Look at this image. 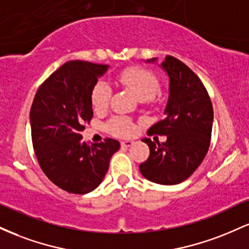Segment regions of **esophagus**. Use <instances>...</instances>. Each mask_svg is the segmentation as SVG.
I'll use <instances>...</instances> for the list:
<instances>
[{
    "instance_id": "obj_1",
    "label": "esophagus",
    "mask_w": 249,
    "mask_h": 249,
    "mask_svg": "<svg viewBox=\"0 0 249 249\" xmlns=\"http://www.w3.org/2000/svg\"><path fill=\"white\" fill-rule=\"evenodd\" d=\"M133 144H134V142H133V141H123V142H121L122 147H125V148H127V147L132 146Z\"/></svg>"
}]
</instances>
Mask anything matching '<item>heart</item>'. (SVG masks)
<instances>
[{
	"label": "heart",
	"mask_w": 249,
	"mask_h": 249,
	"mask_svg": "<svg viewBox=\"0 0 249 249\" xmlns=\"http://www.w3.org/2000/svg\"><path fill=\"white\" fill-rule=\"evenodd\" d=\"M121 84L130 89L142 102L151 101L159 90V81L153 72L144 68L132 67L122 71L118 76ZM111 97V88L107 83L98 82L92 91V107L95 110H103L107 107ZM107 130L116 136L126 137L132 134L134 125L126 117H113L107 124Z\"/></svg>",
	"instance_id": "b5f03b06"
}]
</instances>
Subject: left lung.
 <instances>
[{
	"label": "left lung",
	"mask_w": 249,
	"mask_h": 249,
	"mask_svg": "<svg viewBox=\"0 0 249 249\" xmlns=\"http://www.w3.org/2000/svg\"><path fill=\"white\" fill-rule=\"evenodd\" d=\"M156 63L157 58L147 59ZM160 68L168 76V99L164 119L148 130L166 136L165 142L145 138L150 147L147 160L139 165L144 178L160 185H177L186 180L204 160L210 147L213 107L204 84L187 65L172 56Z\"/></svg>",
	"instance_id": "left-lung-1"
}]
</instances>
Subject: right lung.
Listing matches in <instances>:
<instances>
[{
    "label": "right lung",
    "instance_id": "1",
    "mask_svg": "<svg viewBox=\"0 0 249 249\" xmlns=\"http://www.w3.org/2000/svg\"><path fill=\"white\" fill-rule=\"evenodd\" d=\"M107 69L104 64L67 62L45 79L31 105V138L39 166L69 193L87 194L98 187L121 147L111 138L91 146L82 141L83 125L93 116V88Z\"/></svg>",
    "mask_w": 249,
    "mask_h": 249
}]
</instances>
